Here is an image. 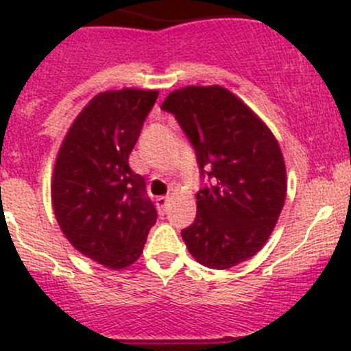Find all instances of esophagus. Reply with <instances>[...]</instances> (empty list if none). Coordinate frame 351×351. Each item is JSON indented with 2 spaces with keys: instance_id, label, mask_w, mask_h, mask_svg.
Wrapping results in <instances>:
<instances>
[{
  "instance_id": "1",
  "label": "esophagus",
  "mask_w": 351,
  "mask_h": 351,
  "mask_svg": "<svg viewBox=\"0 0 351 351\" xmlns=\"http://www.w3.org/2000/svg\"><path fill=\"white\" fill-rule=\"evenodd\" d=\"M168 202H169V197H158L156 198V205H158L159 212L161 214H165L166 208H168Z\"/></svg>"
}]
</instances>
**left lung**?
<instances>
[{
  "mask_svg": "<svg viewBox=\"0 0 351 351\" xmlns=\"http://www.w3.org/2000/svg\"><path fill=\"white\" fill-rule=\"evenodd\" d=\"M197 151L210 189L197 193V217L182 238L200 265L236 267L258 253L274 232L287 197V169L267 123L228 88L185 86L161 105ZM208 169V172L204 169Z\"/></svg>",
  "mask_w": 351,
  "mask_h": 351,
  "instance_id": "1",
  "label": "left lung"
}]
</instances>
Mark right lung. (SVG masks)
<instances>
[{
    "label": "right lung",
    "mask_w": 351,
    "mask_h": 351,
    "mask_svg": "<svg viewBox=\"0 0 351 351\" xmlns=\"http://www.w3.org/2000/svg\"><path fill=\"white\" fill-rule=\"evenodd\" d=\"M158 90L122 88L95 95L67 129L51 178L62 234L90 260L122 270L139 260L156 208L144 178L129 166Z\"/></svg>",
    "instance_id": "obj_1"
}]
</instances>
